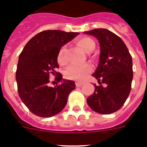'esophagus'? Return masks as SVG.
<instances>
[{"label": "esophagus", "mask_w": 147, "mask_h": 147, "mask_svg": "<svg viewBox=\"0 0 147 147\" xmlns=\"http://www.w3.org/2000/svg\"><path fill=\"white\" fill-rule=\"evenodd\" d=\"M84 83L81 82H76V87H81L82 85H83Z\"/></svg>", "instance_id": "obj_1"}]
</instances>
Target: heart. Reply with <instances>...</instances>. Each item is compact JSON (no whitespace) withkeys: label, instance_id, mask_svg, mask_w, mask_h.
Listing matches in <instances>:
<instances>
[{"label":"heart","instance_id":"heart-1","mask_svg":"<svg viewBox=\"0 0 147 147\" xmlns=\"http://www.w3.org/2000/svg\"><path fill=\"white\" fill-rule=\"evenodd\" d=\"M77 44L87 53L91 52L95 49L94 41L90 37H84L79 39ZM57 61L62 65L66 64V59L64 57V47L61 48L58 53ZM91 71V65L88 63H85L81 65H71L65 71V76L68 80H84Z\"/></svg>","mask_w":147,"mask_h":147}]
</instances>
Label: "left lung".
<instances>
[{"label": "left lung", "instance_id": "1", "mask_svg": "<svg viewBox=\"0 0 147 147\" xmlns=\"http://www.w3.org/2000/svg\"><path fill=\"white\" fill-rule=\"evenodd\" d=\"M85 34L94 36L100 45L99 62L93 74L99 85H95V91L87 98V103L98 113H113L123 106L130 93L132 57L123 40L106 28Z\"/></svg>", "mask_w": 147, "mask_h": 147}]
</instances>
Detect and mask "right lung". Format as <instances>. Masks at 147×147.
I'll return each mask as SVG.
<instances>
[{
  "instance_id": "1",
  "label": "right lung",
  "mask_w": 147,
  "mask_h": 147,
  "mask_svg": "<svg viewBox=\"0 0 147 147\" xmlns=\"http://www.w3.org/2000/svg\"><path fill=\"white\" fill-rule=\"evenodd\" d=\"M79 34L43 31L32 37L20 53L16 71L18 93L28 110L37 116L49 118L61 112L69 93L75 89L74 82L62 79L56 69L59 67L60 49ZM51 74L56 75L59 85H49Z\"/></svg>"
}]
</instances>
